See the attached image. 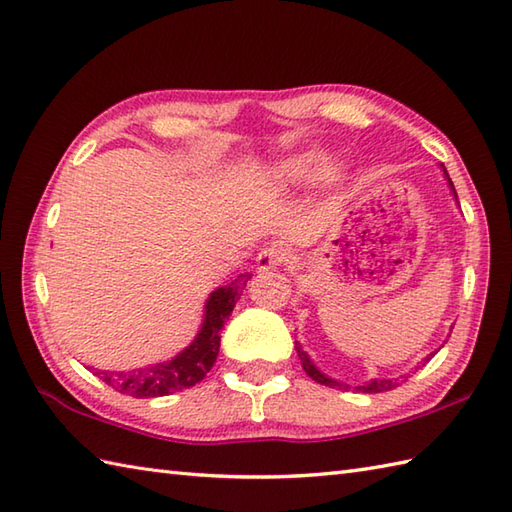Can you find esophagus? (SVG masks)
I'll return each mask as SVG.
<instances>
[{
  "instance_id": "34e87169",
  "label": "esophagus",
  "mask_w": 512,
  "mask_h": 512,
  "mask_svg": "<svg viewBox=\"0 0 512 512\" xmlns=\"http://www.w3.org/2000/svg\"><path fill=\"white\" fill-rule=\"evenodd\" d=\"M290 257V248L284 242H273L268 244L266 248L259 250L257 255V268L259 270H270V268H277L281 264H286Z\"/></svg>"
}]
</instances>
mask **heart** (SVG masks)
<instances>
[{
	"label": "heart",
	"instance_id": "obj_1",
	"mask_svg": "<svg viewBox=\"0 0 512 512\" xmlns=\"http://www.w3.org/2000/svg\"><path fill=\"white\" fill-rule=\"evenodd\" d=\"M325 171V156L321 151H303L299 156H292L277 162V165L268 171V182L273 189L279 191H292L303 189L308 184L317 182Z\"/></svg>",
	"mask_w": 512,
	"mask_h": 512
}]
</instances>
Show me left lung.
<instances>
[{"label": "left lung", "instance_id": "1", "mask_svg": "<svg viewBox=\"0 0 512 512\" xmlns=\"http://www.w3.org/2000/svg\"><path fill=\"white\" fill-rule=\"evenodd\" d=\"M442 171H444V178H447V182H449L453 198L458 200V193H455V187H453V182H451V178H449L447 169H444V165H442ZM295 350H297V354H299V358H301V367L306 369V374H308L312 380H317V383L325 385V387L354 389V391H363V394H380V391H389V389H394V387H398V385H400V383H398V378H372V380H367V383H363V385H356V387L347 385V383H339V380H334V378H330L328 374H323L321 369L312 363V358L308 356V352H303V347H301V343H299V341H295ZM438 350H440V347H438ZM438 350H436V352H431L429 356H424V361H422L420 365L429 363L431 358L438 354ZM420 365H418V367H420ZM418 367H416V369H418ZM405 378H407V376H405Z\"/></svg>", "mask_w": 512, "mask_h": 512}]
</instances>
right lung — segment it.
Listing matches in <instances>:
<instances>
[{
  "label": "right lung",
  "instance_id": "add662e5",
  "mask_svg": "<svg viewBox=\"0 0 512 512\" xmlns=\"http://www.w3.org/2000/svg\"><path fill=\"white\" fill-rule=\"evenodd\" d=\"M250 275H239L231 284L213 290L204 306L202 328L189 347L173 356L171 361H162L149 367L129 369V372H107V369H96L105 385L114 387L121 394L134 398H158L169 396L176 391L189 389L209 374L213 367L217 352H220V330L224 328L226 319L231 317L235 303L246 288Z\"/></svg>",
  "mask_w": 512,
  "mask_h": 512
}]
</instances>
